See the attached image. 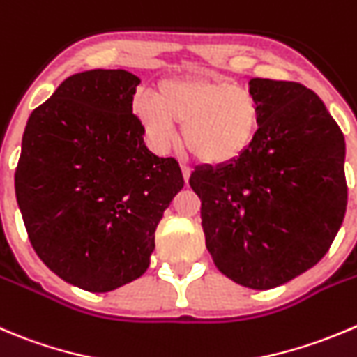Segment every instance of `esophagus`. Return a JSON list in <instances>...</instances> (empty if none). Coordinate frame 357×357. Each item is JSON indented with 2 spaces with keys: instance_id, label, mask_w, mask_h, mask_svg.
<instances>
[{
  "instance_id": "esophagus-1",
  "label": "esophagus",
  "mask_w": 357,
  "mask_h": 357,
  "mask_svg": "<svg viewBox=\"0 0 357 357\" xmlns=\"http://www.w3.org/2000/svg\"><path fill=\"white\" fill-rule=\"evenodd\" d=\"M181 171H183V178H185V181L188 183L190 174H192V169H190L186 164H181Z\"/></svg>"
}]
</instances>
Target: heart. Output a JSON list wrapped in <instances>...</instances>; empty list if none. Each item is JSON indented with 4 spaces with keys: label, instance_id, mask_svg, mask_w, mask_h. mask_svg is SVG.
<instances>
[{
    "label": "heart",
    "instance_id": "b5f03b06",
    "mask_svg": "<svg viewBox=\"0 0 357 357\" xmlns=\"http://www.w3.org/2000/svg\"><path fill=\"white\" fill-rule=\"evenodd\" d=\"M134 115L157 150H167L183 123L186 150L207 164L241 157L256 136L259 106L248 86L207 76L164 79L158 94L137 91Z\"/></svg>",
    "mask_w": 357,
    "mask_h": 357
}]
</instances>
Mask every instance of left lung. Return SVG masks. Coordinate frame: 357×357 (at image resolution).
Masks as SVG:
<instances>
[{
	"mask_svg": "<svg viewBox=\"0 0 357 357\" xmlns=\"http://www.w3.org/2000/svg\"><path fill=\"white\" fill-rule=\"evenodd\" d=\"M259 106L251 146L230 162L197 167L207 251L221 274L271 289L328 252L347 206L345 141L324 102L295 82L252 78Z\"/></svg>",
	"mask_w": 357,
	"mask_h": 357,
	"instance_id": "1",
	"label": "left lung"
}]
</instances>
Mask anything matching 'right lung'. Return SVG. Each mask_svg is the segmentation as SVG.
I'll return each mask as SVG.
<instances>
[{"instance_id":"1","label":"right lung","mask_w":357,"mask_h":357,"mask_svg":"<svg viewBox=\"0 0 357 357\" xmlns=\"http://www.w3.org/2000/svg\"><path fill=\"white\" fill-rule=\"evenodd\" d=\"M141 79L126 69L76 73L27 120L15 195L34 251L91 293L141 278L181 167L151 153L132 115Z\"/></svg>"}]
</instances>
